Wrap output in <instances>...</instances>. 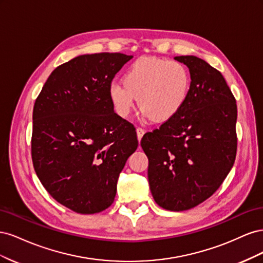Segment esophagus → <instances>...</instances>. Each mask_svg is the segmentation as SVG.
<instances>
[{"label":"esophagus","mask_w":263,"mask_h":263,"mask_svg":"<svg viewBox=\"0 0 263 263\" xmlns=\"http://www.w3.org/2000/svg\"><path fill=\"white\" fill-rule=\"evenodd\" d=\"M145 134V129L141 128V127H137V137H138V140H141L142 136H144Z\"/></svg>","instance_id":"obj_1"}]
</instances>
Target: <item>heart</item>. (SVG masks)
I'll return each instance as SVG.
<instances>
[{"label": "heart", "mask_w": 263, "mask_h": 263, "mask_svg": "<svg viewBox=\"0 0 263 263\" xmlns=\"http://www.w3.org/2000/svg\"><path fill=\"white\" fill-rule=\"evenodd\" d=\"M191 90V76L181 62L141 57L127 69L123 83H113L108 98L117 115L127 117L138 98L142 115L165 122L185 105Z\"/></svg>", "instance_id": "heart-1"}]
</instances>
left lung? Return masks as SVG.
Wrapping results in <instances>:
<instances>
[{
	"label": "left lung",
	"instance_id": "left-lung-1",
	"mask_svg": "<svg viewBox=\"0 0 263 263\" xmlns=\"http://www.w3.org/2000/svg\"><path fill=\"white\" fill-rule=\"evenodd\" d=\"M190 70L185 105L140 145L148 157L151 194L160 208L180 212L208 200L226 179L237 153V104L218 70L195 55L174 58Z\"/></svg>",
	"mask_w": 263,
	"mask_h": 263
}]
</instances>
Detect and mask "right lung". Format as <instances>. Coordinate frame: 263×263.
Segmentation results:
<instances>
[{
  "mask_svg": "<svg viewBox=\"0 0 263 263\" xmlns=\"http://www.w3.org/2000/svg\"><path fill=\"white\" fill-rule=\"evenodd\" d=\"M133 55L82 54L55 68L36 99L31 160L42 184L76 213L95 214L113 204L136 129L114 112L108 89Z\"/></svg>",
  "mask_w": 263,
  "mask_h": 263,
  "instance_id": "add662e5",
  "label": "right lung"
}]
</instances>
